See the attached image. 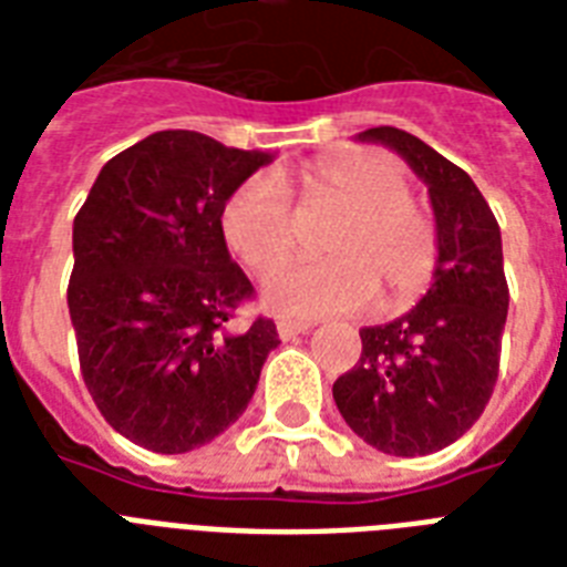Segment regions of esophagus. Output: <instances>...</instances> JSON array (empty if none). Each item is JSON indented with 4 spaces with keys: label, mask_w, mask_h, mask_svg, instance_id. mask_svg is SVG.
I'll use <instances>...</instances> for the list:
<instances>
[{
    "label": "esophagus",
    "mask_w": 567,
    "mask_h": 567,
    "mask_svg": "<svg viewBox=\"0 0 567 567\" xmlns=\"http://www.w3.org/2000/svg\"><path fill=\"white\" fill-rule=\"evenodd\" d=\"M309 329H311L309 320H293V318L276 320V332H279V338H282V341L302 336V332H309Z\"/></svg>",
    "instance_id": "1"
}]
</instances>
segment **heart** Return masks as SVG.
<instances>
[{"instance_id":"obj_1","label":"heart","mask_w":567,"mask_h":567,"mask_svg":"<svg viewBox=\"0 0 567 567\" xmlns=\"http://www.w3.org/2000/svg\"><path fill=\"white\" fill-rule=\"evenodd\" d=\"M285 179L252 176L226 196L220 235L252 270L270 274L293 249V220ZM293 188L306 208L338 217L320 235L329 258L276 270L265 302L285 315H344L373 300L382 311L412 306L439 267V226L409 199V182L394 162L373 153H338L297 173Z\"/></svg>"}]
</instances>
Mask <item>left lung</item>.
I'll list each match as a JSON object with an SVG mask.
<instances>
[{
	"instance_id": "1",
	"label": "left lung",
	"mask_w": 567,
	"mask_h": 567,
	"mask_svg": "<svg viewBox=\"0 0 567 567\" xmlns=\"http://www.w3.org/2000/svg\"><path fill=\"white\" fill-rule=\"evenodd\" d=\"M394 150L430 190L439 267L421 302L382 327L359 329L362 355L336 379L347 426L388 456H426L462 439L497 382L509 311L501 226L474 179L403 128L359 132Z\"/></svg>"
}]
</instances>
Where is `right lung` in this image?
Wrapping results in <instances>:
<instances>
[{
  "instance_id": "add662e5",
  "label": "right lung",
  "mask_w": 567,
  "mask_h": 567,
  "mask_svg": "<svg viewBox=\"0 0 567 567\" xmlns=\"http://www.w3.org/2000/svg\"><path fill=\"white\" fill-rule=\"evenodd\" d=\"M270 153L167 128L114 155L73 220L66 306L84 385L137 447L188 453L238 421L276 323L229 329L252 285L220 235L226 196Z\"/></svg>"
}]
</instances>
